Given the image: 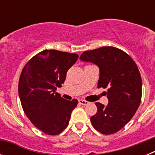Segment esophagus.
<instances>
[{
  "label": "esophagus",
  "mask_w": 155,
  "mask_h": 155,
  "mask_svg": "<svg viewBox=\"0 0 155 155\" xmlns=\"http://www.w3.org/2000/svg\"><path fill=\"white\" fill-rule=\"evenodd\" d=\"M78 102H79V104H81V105H87L89 104V102H87V101H85V100H83V99H80Z\"/></svg>",
  "instance_id": "1"
}]
</instances>
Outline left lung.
Wrapping results in <instances>:
<instances>
[{
	"label": "left lung",
	"instance_id": "1",
	"mask_svg": "<svg viewBox=\"0 0 155 155\" xmlns=\"http://www.w3.org/2000/svg\"><path fill=\"white\" fill-rule=\"evenodd\" d=\"M80 58L98 66V87L108 88V105L95 103L98 111L91 117L93 127L105 135L118 132L132 119L141 101L142 80L136 63L113 46L87 50Z\"/></svg>",
	"mask_w": 155,
	"mask_h": 155
}]
</instances>
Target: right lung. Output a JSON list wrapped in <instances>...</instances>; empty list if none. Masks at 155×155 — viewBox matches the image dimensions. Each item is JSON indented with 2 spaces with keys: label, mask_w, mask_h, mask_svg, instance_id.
Returning a JSON list of instances; mask_svg holds the SVG:
<instances>
[{
  "label": "right lung",
  "mask_w": 155,
  "mask_h": 155,
  "mask_svg": "<svg viewBox=\"0 0 155 155\" xmlns=\"http://www.w3.org/2000/svg\"><path fill=\"white\" fill-rule=\"evenodd\" d=\"M78 59L76 53L45 50L30 59L21 71L18 81L21 106L31 124L44 134H61L78 103L77 99L66 100L56 92Z\"/></svg>",
  "instance_id": "add662e5"
}]
</instances>
